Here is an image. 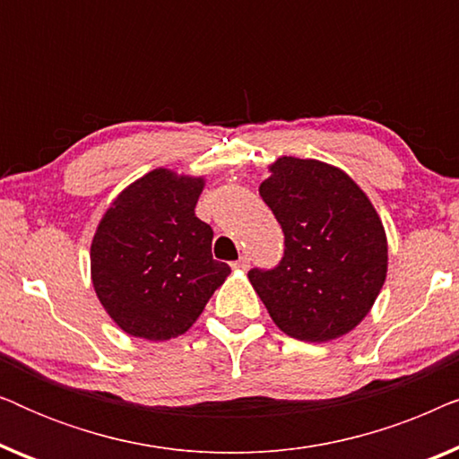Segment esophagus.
I'll list each match as a JSON object with an SVG mask.
<instances>
[{"mask_svg":"<svg viewBox=\"0 0 459 459\" xmlns=\"http://www.w3.org/2000/svg\"><path fill=\"white\" fill-rule=\"evenodd\" d=\"M231 267H234V269H242V272H247V269L250 267V259H248L247 255H242L240 259L234 261V265H231Z\"/></svg>","mask_w":459,"mask_h":459,"instance_id":"1","label":"esophagus"}]
</instances>
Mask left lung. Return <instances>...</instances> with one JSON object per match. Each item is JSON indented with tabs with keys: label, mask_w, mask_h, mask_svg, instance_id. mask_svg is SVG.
Returning a JSON list of instances; mask_svg holds the SVG:
<instances>
[{
	"label": "left lung",
	"mask_w": 459,
	"mask_h": 459,
	"mask_svg": "<svg viewBox=\"0 0 459 459\" xmlns=\"http://www.w3.org/2000/svg\"><path fill=\"white\" fill-rule=\"evenodd\" d=\"M284 231V256L248 280L288 336L325 342L353 330L386 278V236L366 194L341 169L281 156L259 187Z\"/></svg>",
	"instance_id": "8db88e82"
}]
</instances>
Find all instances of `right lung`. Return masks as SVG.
<instances>
[{
  "mask_svg": "<svg viewBox=\"0 0 459 459\" xmlns=\"http://www.w3.org/2000/svg\"><path fill=\"white\" fill-rule=\"evenodd\" d=\"M203 179L154 169L118 196L91 242V280L121 330L169 341L190 328L230 275L196 217Z\"/></svg>",
  "mask_w": 459,
  "mask_h": 459,
  "instance_id": "add662e5",
  "label": "right lung"
}]
</instances>
